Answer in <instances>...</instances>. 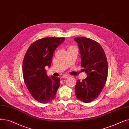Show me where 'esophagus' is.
Wrapping results in <instances>:
<instances>
[{
  "label": "esophagus",
  "mask_w": 129,
  "mask_h": 129,
  "mask_svg": "<svg viewBox=\"0 0 129 129\" xmlns=\"http://www.w3.org/2000/svg\"><path fill=\"white\" fill-rule=\"evenodd\" d=\"M68 77H69V76H68V75H63L62 77V78H68Z\"/></svg>",
  "instance_id": "34e87169"
}]
</instances>
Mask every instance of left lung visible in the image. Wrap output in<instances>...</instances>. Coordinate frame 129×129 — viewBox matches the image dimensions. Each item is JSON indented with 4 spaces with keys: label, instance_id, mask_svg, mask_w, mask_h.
Listing matches in <instances>:
<instances>
[{
    "label": "left lung",
    "instance_id": "obj_1",
    "mask_svg": "<svg viewBox=\"0 0 129 129\" xmlns=\"http://www.w3.org/2000/svg\"><path fill=\"white\" fill-rule=\"evenodd\" d=\"M81 56V65L87 74L75 85V95L80 100L88 103L97 98L105 86L108 73L106 54L96 41L85 37L75 38Z\"/></svg>",
    "mask_w": 129,
    "mask_h": 129
}]
</instances>
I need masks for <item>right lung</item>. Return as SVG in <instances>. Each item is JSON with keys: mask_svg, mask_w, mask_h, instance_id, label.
I'll list each match as a JSON object with an SVG mask.
<instances>
[{"mask_svg": "<svg viewBox=\"0 0 129 129\" xmlns=\"http://www.w3.org/2000/svg\"><path fill=\"white\" fill-rule=\"evenodd\" d=\"M65 38H44L32 43L23 61L24 82L32 97L42 104L49 103L56 97L60 78L46 74V66L50 67L53 54Z\"/></svg>", "mask_w": 129, "mask_h": 129, "instance_id": "1", "label": "right lung"}]
</instances>
